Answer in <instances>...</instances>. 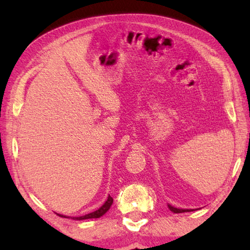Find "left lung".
<instances>
[{
    "label": "left lung",
    "mask_w": 250,
    "mask_h": 250,
    "mask_svg": "<svg viewBox=\"0 0 250 250\" xmlns=\"http://www.w3.org/2000/svg\"><path fill=\"white\" fill-rule=\"evenodd\" d=\"M168 206V208H170V210L171 211H173V213H176V214H179V213H185V211H192L193 209H181V208H176V207H173V206H171V205H167Z\"/></svg>",
    "instance_id": "left-lung-1"
}]
</instances>
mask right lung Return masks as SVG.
I'll list each match as a JSON object with an SVG mask.
<instances>
[{"label": "right lung", "mask_w": 250, "mask_h": 250, "mask_svg": "<svg viewBox=\"0 0 250 250\" xmlns=\"http://www.w3.org/2000/svg\"><path fill=\"white\" fill-rule=\"evenodd\" d=\"M112 203H113V198L109 195V196H108V200L105 201L104 204L103 206H101L99 209H97V210H95V211H92V213H90V214L84 215V216L73 217V218H74V219H76V221H83V219H89V218H99V217L103 216L104 214L107 213V210L110 208V206L112 205ZM57 215H59V214H57ZM59 216L67 218L66 216H62V215H59Z\"/></svg>", "instance_id": "1"}]
</instances>
